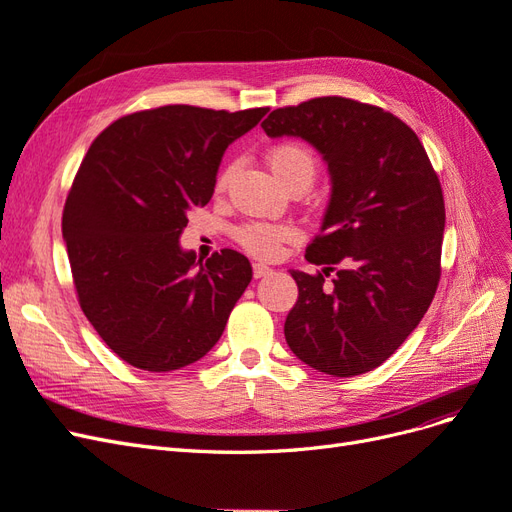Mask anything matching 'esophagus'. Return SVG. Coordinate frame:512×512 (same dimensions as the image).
I'll return each instance as SVG.
<instances>
[{"label": "esophagus", "instance_id": "obj_1", "mask_svg": "<svg viewBox=\"0 0 512 512\" xmlns=\"http://www.w3.org/2000/svg\"><path fill=\"white\" fill-rule=\"evenodd\" d=\"M273 273V269L271 267H267V265H262V262H256L254 265V277L258 280V277H265V275H271Z\"/></svg>", "mask_w": 512, "mask_h": 512}]
</instances>
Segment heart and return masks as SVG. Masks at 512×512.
<instances>
[{
    "mask_svg": "<svg viewBox=\"0 0 512 512\" xmlns=\"http://www.w3.org/2000/svg\"><path fill=\"white\" fill-rule=\"evenodd\" d=\"M269 168L273 175L284 185L297 177L314 179L316 175V158L303 143L286 141L269 149L267 153ZM220 188L226 183V173L220 177ZM235 237L245 252L258 258H273L280 254L282 245L297 237L292 226L286 224H269V222H250L237 228Z\"/></svg>",
    "mask_w": 512,
    "mask_h": 512,
    "instance_id": "heart-1",
    "label": "heart"
}]
</instances>
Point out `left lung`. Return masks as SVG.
<instances>
[{
    "mask_svg": "<svg viewBox=\"0 0 512 512\" xmlns=\"http://www.w3.org/2000/svg\"><path fill=\"white\" fill-rule=\"evenodd\" d=\"M262 130L303 138L331 177L320 235L305 252L322 271H290L299 299L286 342L324 374H365L404 344L436 294L446 218L436 170L404 121L350 98L275 108Z\"/></svg>",
    "mask_w": 512,
    "mask_h": 512,
    "instance_id": "obj_1",
    "label": "left lung"
}]
</instances>
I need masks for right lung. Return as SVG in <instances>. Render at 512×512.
Listing matches in <instances>:
<instances>
[{"label":"right lung","mask_w":512,"mask_h":512,"mask_svg":"<svg viewBox=\"0 0 512 512\" xmlns=\"http://www.w3.org/2000/svg\"><path fill=\"white\" fill-rule=\"evenodd\" d=\"M269 108L170 104L126 115L89 147L61 232L83 314L119 359L145 371L196 363L252 282L235 250L198 262L179 237L205 207L224 151Z\"/></svg>","instance_id":"add662e5"}]
</instances>
